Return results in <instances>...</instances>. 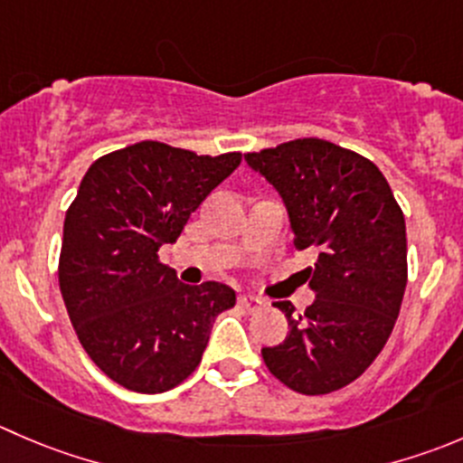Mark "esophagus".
Wrapping results in <instances>:
<instances>
[{
  "label": "esophagus",
  "instance_id": "obj_1",
  "mask_svg": "<svg viewBox=\"0 0 463 463\" xmlns=\"http://www.w3.org/2000/svg\"><path fill=\"white\" fill-rule=\"evenodd\" d=\"M237 303L241 305V307L244 309H249V312H255V309H260V307H264V300H260L258 296H240V300H237Z\"/></svg>",
  "mask_w": 463,
  "mask_h": 463
}]
</instances>
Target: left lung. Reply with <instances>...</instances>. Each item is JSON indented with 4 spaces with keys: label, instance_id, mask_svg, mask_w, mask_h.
Instances as JSON below:
<instances>
[{
    "label": "left lung",
    "instance_id": "1",
    "mask_svg": "<svg viewBox=\"0 0 463 463\" xmlns=\"http://www.w3.org/2000/svg\"><path fill=\"white\" fill-rule=\"evenodd\" d=\"M287 208L314 303L278 300L285 341L262 348L267 369L294 392L323 396L360 378L387 344L407 287V232L387 178L364 156L318 137L246 154Z\"/></svg>",
    "mask_w": 463,
    "mask_h": 463
}]
</instances>
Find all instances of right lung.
<instances>
[{"label":"right lung","mask_w":463,"mask_h":463,"mask_svg":"<svg viewBox=\"0 0 463 463\" xmlns=\"http://www.w3.org/2000/svg\"><path fill=\"white\" fill-rule=\"evenodd\" d=\"M240 163L145 140L94 160L80 181L62 226L61 294L90 360L131 392L181 384L235 305L223 282L183 285L158 249Z\"/></svg>","instance_id":"1"}]
</instances>
